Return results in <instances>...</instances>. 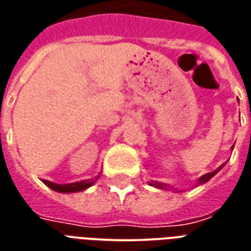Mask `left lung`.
I'll list each match as a JSON object with an SVG mask.
<instances>
[{"label":"left lung","instance_id":"obj_1","mask_svg":"<svg viewBox=\"0 0 251 251\" xmlns=\"http://www.w3.org/2000/svg\"><path fill=\"white\" fill-rule=\"evenodd\" d=\"M222 167H223V165H222ZM222 167H219V169H216V171H214V172H210V173H207V175L202 176V177H201V178L198 179V182H197V185H202V183L207 182V181H208V179H210V178H212V177H214V176L216 175V173H218V172L220 171V169H222ZM150 183H151V185H152V186H155V187H159V189H168V187H167V185H165V183L156 182V181H152V182H150Z\"/></svg>","mask_w":251,"mask_h":251}]
</instances>
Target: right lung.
<instances>
[{
    "mask_svg": "<svg viewBox=\"0 0 251 251\" xmlns=\"http://www.w3.org/2000/svg\"><path fill=\"white\" fill-rule=\"evenodd\" d=\"M99 178L95 177V179H86V181H80V182H74V183H66V185H58V183H53L50 181H47V179H43V182L47 185L48 187H50L52 190L58 191V193H75V191H82L87 187H90L92 183Z\"/></svg>",
    "mask_w": 251,
    "mask_h": 251,
    "instance_id": "right-lung-1",
    "label": "right lung"
}]
</instances>
